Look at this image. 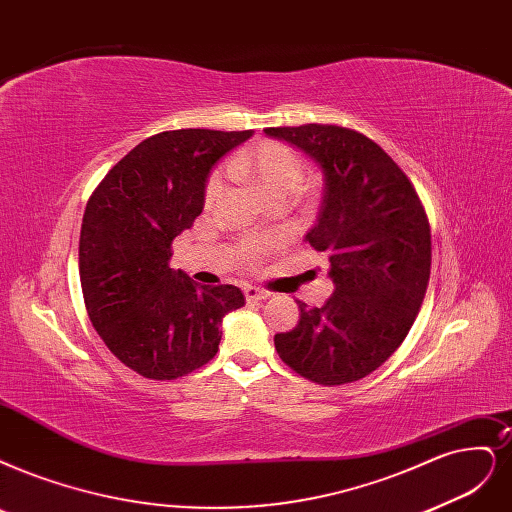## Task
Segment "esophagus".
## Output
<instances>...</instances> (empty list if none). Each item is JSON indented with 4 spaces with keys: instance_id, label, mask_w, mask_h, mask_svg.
Segmentation results:
<instances>
[{
    "instance_id": "obj_1",
    "label": "esophagus",
    "mask_w": 512,
    "mask_h": 512,
    "mask_svg": "<svg viewBox=\"0 0 512 512\" xmlns=\"http://www.w3.org/2000/svg\"><path fill=\"white\" fill-rule=\"evenodd\" d=\"M244 297L246 301H259V299H268L270 297V291L266 289H259V287H244Z\"/></svg>"
}]
</instances>
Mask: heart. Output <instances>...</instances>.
Here are the masks:
<instances>
[{"label": "heart", "mask_w": 512, "mask_h": 512, "mask_svg": "<svg viewBox=\"0 0 512 512\" xmlns=\"http://www.w3.org/2000/svg\"><path fill=\"white\" fill-rule=\"evenodd\" d=\"M232 173L249 177L270 200L289 198L297 192L304 181V162L295 151L282 143L266 141L253 147L251 151L236 156L230 162ZM223 173H213L206 183V202H215L223 192Z\"/></svg>", "instance_id": "heart-1"}]
</instances>
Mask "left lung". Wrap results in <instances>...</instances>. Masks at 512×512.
I'll list each match as a JSON object with an SVG mask.
<instances>
[{
  "label": "left lung",
  "instance_id": "8db88e82",
  "mask_svg": "<svg viewBox=\"0 0 512 512\" xmlns=\"http://www.w3.org/2000/svg\"><path fill=\"white\" fill-rule=\"evenodd\" d=\"M323 173V204L306 242L327 253L333 295L297 301L299 323L274 335L278 356L323 386L361 380L403 344L430 278V225L411 181L361 132L304 124L266 128Z\"/></svg>",
  "mask_w": 512,
  "mask_h": 512
}]
</instances>
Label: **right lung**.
Instances as JSON below:
<instances>
[{
  "label": "right lung",
  "instance_id": "obj_1",
  "mask_svg": "<svg viewBox=\"0 0 512 512\" xmlns=\"http://www.w3.org/2000/svg\"><path fill=\"white\" fill-rule=\"evenodd\" d=\"M253 130H168L113 166L86 204L80 282L92 327L149 380H177L219 350L221 320L244 306L234 285L202 287L170 268V244L204 208L213 166Z\"/></svg>",
  "mask_w": 512,
  "mask_h": 512
}]
</instances>
